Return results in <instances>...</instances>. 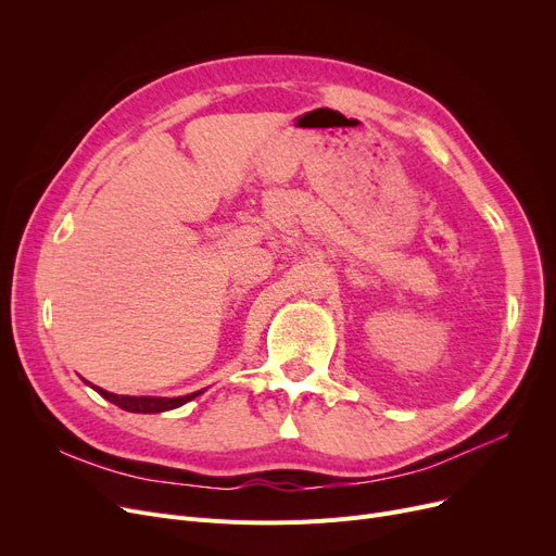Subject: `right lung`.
I'll return each mask as SVG.
<instances>
[{
	"label": "right lung",
	"mask_w": 556,
	"mask_h": 556,
	"mask_svg": "<svg viewBox=\"0 0 556 556\" xmlns=\"http://www.w3.org/2000/svg\"><path fill=\"white\" fill-rule=\"evenodd\" d=\"M103 399H108L110 403L119 405L122 410H128V413H141V415H151V413H164V410H173V407H180L185 405L187 401L195 399L200 392H193V394H187V396H178V399H160V396H119V394H112V392H105L97 386H92Z\"/></svg>",
	"instance_id": "right-lung-1"
}]
</instances>
